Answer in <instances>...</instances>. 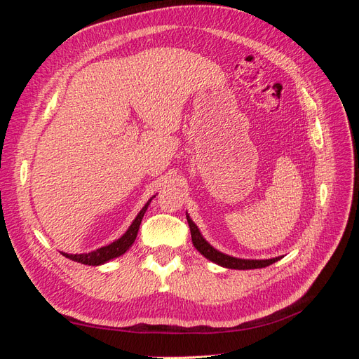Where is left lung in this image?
<instances>
[{"instance_id":"8db88e82","label":"left lung","mask_w":359,"mask_h":359,"mask_svg":"<svg viewBox=\"0 0 359 359\" xmlns=\"http://www.w3.org/2000/svg\"><path fill=\"white\" fill-rule=\"evenodd\" d=\"M187 222L190 226V232H191V241L193 245L196 247L198 252L205 256L211 262L224 266V268H231V269H257V268H265L268 265H273L277 260H280L278 257H271V259H240V257H233L229 255H224L219 250L214 248L208 241L205 240L202 236L199 227L194 224V222L190 219V215L186 212Z\"/></svg>"}]
</instances>
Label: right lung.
Here are the masks:
<instances>
[{"instance_id":"1","label":"right lung","mask_w":359,"mask_h":359,"mask_svg":"<svg viewBox=\"0 0 359 359\" xmlns=\"http://www.w3.org/2000/svg\"><path fill=\"white\" fill-rule=\"evenodd\" d=\"M153 198H156V196H153ZM153 198H151L144 205V208L139 211V214L136 215V219L133 220L132 224L128 226V229L126 231V233L121 238H118V240H115L114 243H111L109 245L100 247V248H97V250H94V252H90V253L70 255V253L61 252V255L69 257L70 260H74V262H79V264H83V265H91V266H99V265H103L106 262H109V260H112V259H116L119 256H123L127 252V250L133 245L136 236H137L140 222H142L144 215H145V212L148 210V205L151 203V201H153Z\"/></svg>"}]
</instances>
